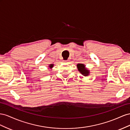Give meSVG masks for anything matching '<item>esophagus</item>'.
Here are the masks:
<instances>
[{
    "label": "esophagus",
    "instance_id": "34e87169",
    "mask_svg": "<svg viewBox=\"0 0 130 130\" xmlns=\"http://www.w3.org/2000/svg\"><path fill=\"white\" fill-rule=\"evenodd\" d=\"M64 62H68L69 61V60H64Z\"/></svg>",
    "mask_w": 130,
    "mask_h": 130
}]
</instances>
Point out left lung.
Instances as JSON below:
<instances>
[{"instance_id":"1","label":"left lung","mask_w":130,"mask_h":130,"mask_svg":"<svg viewBox=\"0 0 130 130\" xmlns=\"http://www.w3.org/2000/svg\"><path fill=\"white\" fill-rule=\"evenodd\" d=\"M77 69L78 71L83 76L87 77L89 75L90 70H88L87 68H86V66L83 64H78L77 65Z\"/></svg>"}]
</instances>
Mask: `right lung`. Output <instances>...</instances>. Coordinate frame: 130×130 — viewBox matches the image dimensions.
Returning <instances> with one entry per match:
<instances>
[{
    "label": "right lung",
    "mask_w": 130,
    "mask_h": 130,
    "mask_svg": "<svg viewBox=\"0 0 130 130\" xmlns=\"http://www.w3.org/2000/svg\"><path fill=\"white\" fill-rule=\"evenodd\" d=\"M53 66H54V64H50L49 66H48L49 69H51L52 70V69L53 68Z\"/></svg>",
    "instance_id": "obj_1"
}]
</instances>
